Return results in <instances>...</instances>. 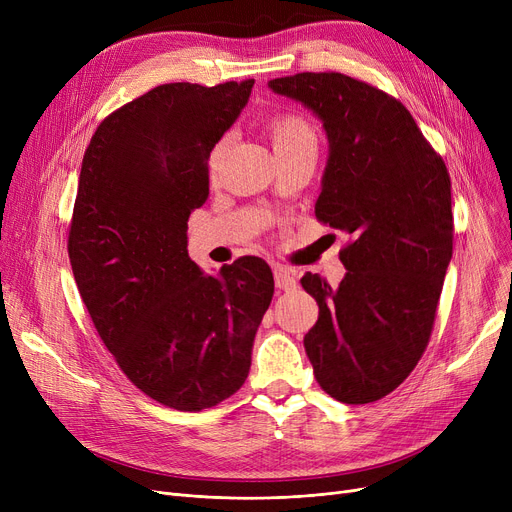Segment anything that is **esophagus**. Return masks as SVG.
Instances as JSON below:
<instances>
[{
    "instance_id": "esophagus-1",
    "label": "esophagus",
    "mask_w": 512,
    "mask_h": 512,
    "mask_svg": "<svg viewBox=\"0 0 512 512\" xmlns=\"http://www.w3.org/2000/svg\"><path fill=\"white\" fill-rule=\"evenodd\" d=\"M274 280H276V288H280V290L297 288V278H294V274L282 265H274Z\"/></svg>"
}]
</instances>
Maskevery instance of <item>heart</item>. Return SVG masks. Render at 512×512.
Segmentation results:
<instances>
[{"instance_id":"obj_1","label":"heart","mask_w":512,"mask_h":512,"mask_svg":"<svg viewBox=\"0 0 512 512\" xmlns=\"http://www.w3.org/2000/svg\"><path fill=\"white\" fill-rule=\"evenodd\" d=\"M265 128H267V134H270V141H272V147L276 153L294 151L301 147H317L315 130H313L311 122L307 118H303L301 114H294V112L276 114L274 118L267 120ZM224 149H226V139L218 141L211 147L209 157H207L209 174H215L220 170Z\"/></svg>"}]
</instances>
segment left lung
I'll return each mask as SVG.
<instances>
[{
	"instance_id": "1",
	"label": "left lung",
	"mask_w": 512,
	"mask_h": 512,
	"mask_svg": "<svg viewBox=\"0 0 512 512\" xmlns=\"http://www.w3.org/2000/svg\"><path fill=\"white\" fill-rule=\"evenodd\" d=\"M324 122L330 155L315 218L351 234L332 288L301 278L319 305L305 351L317 384L346 405L380 400L419 363L452 257L450 176L398 99L340 72L267 83Z\"/></svg>"
}]
</instances>
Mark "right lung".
Here are the masks:
<instances>
[{
    "label": "right lung",
    "mask_w": 512,
    "mask_h": 512,
    "mask_svg": "<svg viewBox=\"0 0 512 512\" xmlns=\"http://www.w3.org/2000/svg\"><path fill=\"white\" fill-rule=\"evenodd\" d=\"M253 85H159L97 126L80 168L68 232L78 292L126 378L176 411L215 407L245 384L274 297L263 259L205 276L186 251L209 151Z\"/></svg>",
    "instance_id": "obj_1"
}]
</instances>
